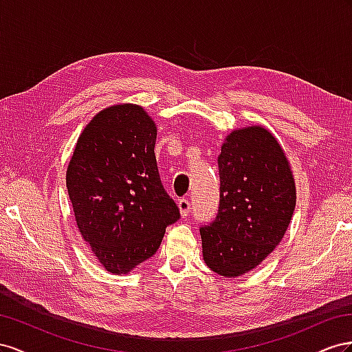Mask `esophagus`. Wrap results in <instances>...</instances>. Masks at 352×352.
<instances>
[{
	"label": "esophagus",
	"mask_w": 352,
	"mask_h": 352,
	"mask_svg": "<svg viewBox=\"0 0 352 352\" xmlns=\"http://www.w3.org/2000/svg\"><path fill=\"white\" fill-rule=\"evenodd\" d=\"M178 209H179V214H182V217H187L190 209H192V206H190V202L187 199H179L178 200Z\"/></svg>",
	"instance_id": "34e87169"
}]
</instances>
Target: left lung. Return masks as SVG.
<instances>
[{
	"label": "left lung",
	"mask_w": 352,
	"mask_h": 352,
	"mask_svg": "<svg viewBox=\"0 0 352 352\" xmlns=\"http://www.w3.org/2000/svg\"><path fill=\"white\" fill-rule=\"evenodd\" d=\"M219 209L200 228L205 264L223 277L256 268L282 242L296 205L290 162L263 125L233 129L218 156Z\"/></svg>",
	"instance_id": "left-lung-1"
}]
</instances>
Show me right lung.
Listing matches in <instances>:
<instances>
[{"instance_id":"add662e5","label":"right lung","mask_w":352,"mask_h":352,"mask_svg":"<svg viewBox=\"0 0 352 352\" xmlns=\"http://www.w3.org/2000/svg\"><path fill=\"white\" fill-rule=\"evenodd\" d=\"M157 126L133 103L98 112L78 137L66 170L76 227L112 274L153 256L179 210L160 183Z\"/></svg>"}]
</instances>
